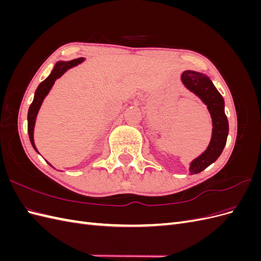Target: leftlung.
Returning a JSON list of instances; mask_svg holds the SVG:
<instances>
[{"label": "left lung", "mask_w": 261, "mask_h": 261, "mask_svg": "<svg viewBox=\"0 0 261 261\" xmlns=\"http://www.w3.org/2000/svg\"><path fill=\"white\" fill-rule=\"evenodd\" d=\"M180 80L189 91L194 92L207 106L212 118L209 146L189 165L191 174H197L208 168L222 153L228 134V122L224 112V100L207 75L195 70H185Z\"/></svg>", "instance_id": "1"}]
</instances>
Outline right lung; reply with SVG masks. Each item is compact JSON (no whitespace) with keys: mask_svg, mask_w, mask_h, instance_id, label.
<instances>
[{"mask_svg":"<svg viewBox=\"0 0 261 261\" xmlns=\"http://www.w3.org/2000/svg\"><path fill=\"white\" fill-rule=\"evenodd\" d=\"M84 61H85L84 58L75 59V60L68 61V62L59 61L57 64L54 65V68L52 69L51 74L48 77H46L45 80L40 85L38 86V88H37V90L35 92V97H34L33 103H31L30 107H29L28 117H27V120H28V135H29L30 143H31V145H33L34 149L36 150L38 153H39V151H38L37 148H36L35 140H34V129H35L36 118H37L39 110H40V107L42 105V102H43L44 98L48 96V93L50 92V90H51V88L53 87L55 81H57L58 78H60L63 74H64L67 69L72 68V67H74V66H76L78 64H81V63L84 62ZM51 167H52V165H51Z\"/></svg>","mask_w":261,"mask_h":261,"instance_id":"right-lung-1","label":"right lung"}]
</instances>
